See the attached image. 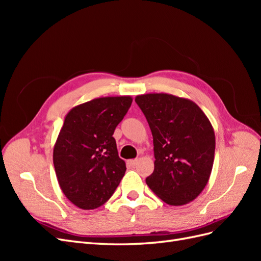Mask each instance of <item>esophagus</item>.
I'll return each mask as SVG.
<instances>
[{
    "label": "esophagus",
    "mask_w": 261,
    "mask_h": 261,
    "mask_svg": "<svg viewBox=\"0 0 261 261\" xmlns=\"http://www.w3.org/2000/svg\"><path fill=\"white\" fill-rule=\"evenodd\" d=\"M137 163H138V159H132L127 161V164L129 167H135V165H137Z\"/></svg>",
    "instance_id": "1"
}]
</instances>
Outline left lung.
Instances as JSON below:
<instances>
[{
    "mask_svg": "<svg viewBox=\"0 0 261 261\" xmlns=\"http://www.w3.org/2000/svg\"><path fill=\"white\" fill-rule=\"evenodd\" d=\"M135 101L153 137L154 170L147 185L170 206L193 201L206 187L215 160L209 118L194 101L169 93L139 94Z\"/></svg>",
    "mask_w": 261,
    "mask_h": 261,
    "instance_id": "left-lung-1",
    "label": "left lung"
}]
</instances>
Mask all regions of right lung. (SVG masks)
<instances>
[{
	"label": "right lung",
	"mask_w": 261,
	"mask_h": 261,
	"mask_svg": "<svg viewBox=\"0 0 261 261\" xmlns=\"http://www.w3.org/2000/svg\"><path fill=\"white\" fill-rule=\"evenodd\" d=\"M132 102L130 96L96 98L66 114L53 148V164L63 194L76 207L102 206L123 178L126 165L113 133Z\"/></svg>",
	"instance_id": "add662e5"
}]
</instances>
